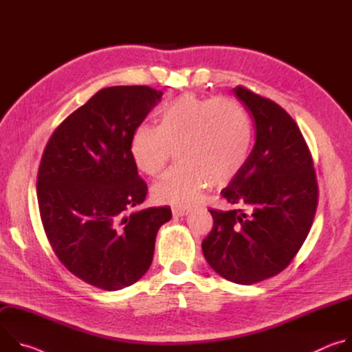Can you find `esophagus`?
Segmentation results:
<instances>
[{
    "label": "esophagus",
    "mask_w": 352,
    "mask_h": 352,
    "mask_svg": "<svg viewBox=\"0 0 352 352\" xmlns=\"http://www.w3.org/2000/svg\"><path fill=\"white\" fill-rule=\"evenodd\" d=\"M171 212H173V216H174V217H182V216H186V214L190 212V209H188V208H181V206H175V208L171 209Z\"/></svg>",
    "instance_id": "1"
}]
</instances>
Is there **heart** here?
Here are the masks:
<instances>
[{
    "label": "heart",
    "instance_id": "heart-1",
    "mask_svg": "<svg viewBox=\"0 0 352 352\" xmlns=\"http://www.w3.org/2000/svg\"><path fill=\"white\" fill-rule=\"evenodd\" d=\"M252 144V125L234 98L181 94L159 116V125H139L131 139L135 166L157 175L177 147L178 164L153 185L159 204L186 206L210 185H224L243 167Z\"/></svg>",
    "mask_w": 352,
    "mask_h": 352
}]
</instances>
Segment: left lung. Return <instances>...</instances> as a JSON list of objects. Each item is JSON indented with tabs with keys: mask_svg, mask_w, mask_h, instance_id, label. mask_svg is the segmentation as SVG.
I'll list each match as a JSON object with an SVG mask.
<instances>
[{
	"mask_svg": "<svg viewBox=\"0 0 352 352\" xmlns=\"http://www.w3.org/2000/svg\"><path fill=\"white\" fill-rule=\"evenodd\" d=\"M254 121L255 144L221 190L235 210L209 209L213 228L202 242L210 267L249 285L283 272L307 239L318 205V182L305 139L274 102L232 89Z\"/></svg>",
	"mask_w": 352,
	"mask_h": 352,
	"instance_id": "8db88e82",
	"label": "left lung"
}]
</instances>
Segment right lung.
Segmentation results:
<instances>
[{
    "label": "right lung",
    "mask_w": 352,
    "mask_h": 352,
    "mask_svg": "<svg viewBox=\"0 0 352 352\" xmlns=\"http://www.w3.org/2000/svg\"><path fill=\"white\" fill-rule=\"evenodd\" d=\"M162 96L148 86L98 90L54 131L38 167V209L56 255L72 274L106 291L142 278L157 231L173 216L167 206L130 211L147 193L131 139Z\"/></svg>",
    "instance_id": "add662e5"
}]
</instances>
